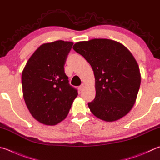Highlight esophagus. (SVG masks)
Returning <instances> with one entry per match:
<instances>
[{"instance_id":"obj_1","label":"esophagus","mask_w":160,"mask_h":160,"mask_svg":"<svg viewBox=\"0 0 160 160\" xmlns=\"http://www.w3.org/2000/svg\"><path fill=\"white\" fill-rule=\"evenodd\" d=\"M84 86H85V84H84V83H82V84H81V85H80L79 87H78V89H79L80 91H81V90H82V89H83Z\"/></svg>"}]
</instances>
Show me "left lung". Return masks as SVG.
Instances as JSON below:
<instances>
[{"label":"left lung","mask_w":160,"mask_h":160,"mask_svg":"<svg viewBox=\"0 0 160 160\" xmlns=\"http://www.w3.org/2000/svg\"><path fill=\"white\" fill-rule=\"evenodd\" d=\"M73 50L91 65L95 77L96 97L88 103L96 117L113 122L133 106L141 85L138 63L126 47L109 39L78 42Z\"/></svg>","instance_id":"1"}]
</instances>
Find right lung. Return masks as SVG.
I'll return each mask as SVG.
<instances>
[{"label":"right lung","instance_id":"right-lung-1","mask_svg":"<svg viewBox=\"0 0 160 160\" xmlns=\"http://www.w3.org/2000/svg\"><path fill=\"white\" fill-rule=\"evenodd\" d=\"M73 43L57 40L40 45L32 54L22 75L23 96L36 120L55 125L67 116L78 90L69 85L64 72Z\"/></svg>","mask_w":160,"mask_h":160}]
</instances>
